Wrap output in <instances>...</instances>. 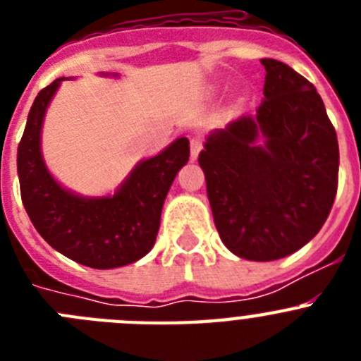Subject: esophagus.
I'll return each mask as SVG.
<instances>
[{"label":"esophagus","instance_id":"34e87169","mask_svg":"<svg viewBox=\"0 0 361 361\" xmlns=\"http://www.w3.org/2000/svg\"><path fill=\"white\" fill-rule=\"evenodd\" d=\"M190 146H191V159L197 161L200 149H202V139H200V137H193V139L190 141Z\"/></svg>","mask_w":361,"mask_h":361}]
</instances>
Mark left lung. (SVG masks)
<instances>
[{
    "instance_id": "obj_1",
    "label": "left lung",
    "mask_w": 361,
    "mask_h": 361,
    "mask_svg": "<svg viewBox=\"0 0 361 361\" xmlns=\"http://www.w3.org/2000/svg\"><path fill=\"white\" fill-rule=\"evenodd\" d=\"M262 65L257 114L213 132L199 155L220 238L255 262L288 257L320 231L340 164L336 132L312 82L276 59Z\"/></svg>"
}]
</instances>
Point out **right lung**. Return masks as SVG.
Masks as SVG:
<instances>
[{"label":"right lung","instance_id":"right-lung-1","mask_svg":"<svg viewBox=\"0 0 361 361\" xmlns=\"http://www.w3.org/2000/svg\"><path fill=\"white\" fill-rule=\"evenodd\" d=\"M63 79L37 94L18 146L25 209L41 237L73 262L94 269L137 262L155 244L162 204L175 175L190 159V141L180 137L159 155L139 162L114 195H75L49 173L41 155L44 111Z\"/></svg>","mask_w":361,"mask_h":361}]
</instances>
